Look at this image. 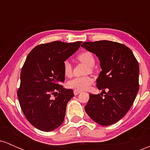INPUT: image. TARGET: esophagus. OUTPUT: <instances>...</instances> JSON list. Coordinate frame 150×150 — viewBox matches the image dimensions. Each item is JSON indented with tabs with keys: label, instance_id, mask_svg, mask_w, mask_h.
I'll return each instance as SVG.
<instances>
[{
	"label": "esophagus",
	"instance_id": "esophagus-1",
	"mask_svg": "<svg viewBox=\"0 0 150 150\" xmlns=\"http://www.w3.org/2000/svg\"><path fill=\"white\" fill-rule=\"evenodd\" d=\"M74 94H75V95H77V94H80V93L81 92V91H79V90H74Z\"/></svg>",
	"mask_w": 150,
	"mask_h": 150
}]
</instances>
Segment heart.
I'll return each instance as SVG.
<instances>
[{"instance_id": "heart-1", "label": "heart", "mask_w": 150, "mask_h": 150, "mask_svg": "<svg viewBox=\"0 0 150 150\" xmlns=\"http://www.w3.org/2000/svg\"><path fill=\"white\" fill-rule=\"evenodd\" d=\"M77 59L79 61L85 63L86 65L89 66V70H92V66L95 63V58L94 55L89 51H83L80 53L77 56ZM63 73L65 76L69 77L72 74V65L69 61H65L63 63ZM93 80L89 76L84 77H77L72 79L68 82V86L70 88L74 89L75 90H85L92 85Z\"/></svg>"}]
</instances>
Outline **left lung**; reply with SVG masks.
Wrapping results in <instances>:
<instances>
[{
	"mask_svg": "<svg viewBox=\"0 0 150 150\" xmlns=\"http://www.w3.org/2000/svg\"><path fill=\"white\" fill-rule=\"evenodd\" d=\"M82 47L99 58L102 70L97 80V87L105 94L104 97L102 93L89 94L86 113L99 125L116 123L129 111L138 92V62L131 50L118 42H84Z\"/></svg>",
	"mask_w": 150,
	"mask_h": 150,
	"instance_id": "obj_1",
	"label": "left lung"
}]
</instances>
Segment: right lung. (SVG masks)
<instances>
[{
    "mask_svg": "<svg viewBox=\"0 0 150 150\" xmlns=\"http://www.w3.org/2000/svg\"><path fill=\"white\" fill-rule=\"evenodd\" d=\"M81 44L56 41L39 44L26 58L18 97L26 118L42 131H52L63 123L67 104L74 97L73 89L60 85L65 80L63 63Z\"/></svg>",
    "mask_w": 150,
    "mask_h": 150,
    "instance_id": "1",
    "label": "right lung"
}]
</instances>
